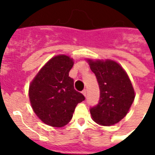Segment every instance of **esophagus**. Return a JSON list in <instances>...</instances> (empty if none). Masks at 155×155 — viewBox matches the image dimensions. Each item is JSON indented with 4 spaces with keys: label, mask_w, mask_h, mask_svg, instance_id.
<instances>
[{
    "label": "esophagus",
    "mask_w": 155,
    "mask_h": 155,
    "mask_svg": "<svg viewBox=\"0 0 155 155\" xmlns=\"http://www.w3.org/2000/svg\"><path fill=\"white\" fill-rule=\"evenodd\" d=\"M82 94H84V96H86V94H87V91H86V90H84V91H82Z\"/></svg>",
    "instance_id": "obj_1"
}]
</instances>
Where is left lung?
I'll use <instances>...</instances> for the list:
<instances>
[{"label": "left lung", "instance_id": "left-lung-1", "mask_svg": "<svg viewBox=\"0 0 155 155\" xmlns=\"http://www.w3.org/2000/svg\"><path fill=\"white\" fill-rule=\"evenodd\" d=\"M97 78L101 91L100 101L91 109L92 120L102 126L119 123L130 110L135 97L126 71L112 60H86Z\"/></svg>", "mask_w": 155, "mask_h": 155}]
</instances>
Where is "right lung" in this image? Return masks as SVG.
Here are the masks:
<instances>
[{
  "label": "right lung",
  "instance_id": "right-lung-1",
  "mask_svg": "<svg viewBox=\"0 0 155 155\" xmlns=\"http://www.w3.org/2000/svg\"><path fill=\"white\" fill-rule=\"evenodd\" d=\"M74 60L66 54H58L45 63L29 86V99L39 119L52 127H63L73 117L78 103L84 100L74 90L69 72Z\"/></svg>",
  "mask_w": 155,
  "mask_h": 155
}]
</instances>
